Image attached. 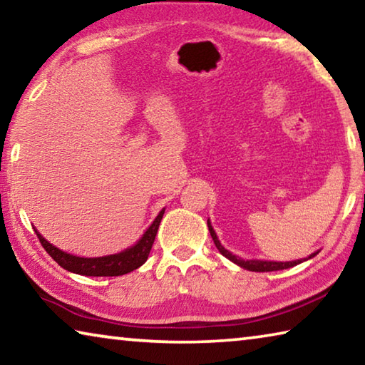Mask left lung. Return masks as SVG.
Masks as SVG:
<instances>
[{
  "mask_svg": "<svg viewBox=\"0 0 365 365\" xmlns=\"http://www.w3.org/2000/svg\"><path fill=\"white\" fill-rule=\"evenodd\" d=\"M207 227H209V233H211V237L214 240V245L217 246V250L222 256H225L227 259H230L232 262H235L237 265H240V267H243L246 270H252V272H274V270H283V269H289L293 267V265H298L302 262V259H298V261H289V262H275V261H256V259H250V261H245V259L242 257H237L235 255H232L230 251H227L224 246L220 245L217 235H215L214 228L211 225V222L207 220ZM319 252V251H317ZM317 252H312L311 256H309L307 259H311L317 255ZM306 261V259H304Z\"/></svg>",
  "mask_w": 365,
  "mask_h": 365,
  "instance_id": "left-lung-1",
  "label": "left lung"
}]
</instances>
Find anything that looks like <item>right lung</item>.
<instances>
[{"mask_svg":"<svg viewBox=\"0 0 365 365\" xmlns=\"http://www.w3.org/2000/svg\"><path fill=\"white\" fill-rule=\"evenodd\" d=\"M165 209H163L158 214V217L154 219L150 228L143 233L137 243H135L132 248H127L125 251L117 252V255L110 256H103V257H80L69 255V252L61 251L56 246H53L45 238L41 237L40 232H36V237H38L40 243L46 252L51 256L54 261H56L61 267L73 272V274L78 275H86V277H117L128 274L135 269H138L140 265L146 262L148 256H150L151 246L154 243V238H156L158 228L160 224V219H163Z\"/></svg>","mask_w":365,"mask_h":365,"instance_id":"add662e5","label":"right lung"}]
</instances>
